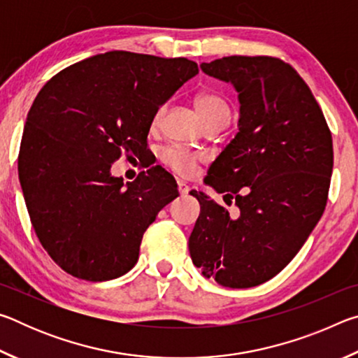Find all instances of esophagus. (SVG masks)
<instances>
[{"label": "esophagus", "instance_id": "esophagus-1", "mask_svg": "<svg viewBox=\"0 0 358 358\" xmlns=\"http://www.w3.org/2000/svg\"><path fill=\"white\" fill-rule=\"evenodd\" d=\"M177 187H178V192L181 194V196H185V194H187V192H189V189H191V187L187 186L183 180H178L177 181Z\"/></svg>", "mask_w": 358, "mask_h": 358}]
</instances>
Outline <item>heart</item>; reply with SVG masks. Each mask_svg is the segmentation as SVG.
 Returning <instances> with one entry per match:
<instances>
[{"label":"heart","instance_id":"b5f03b06","mask_svg":"<svg viewBox=\"0 0 358 358\" xmlns=\"http://www.w3.org/2000/svg\"><path fill=\"white\" fill-rule=\"evenodd\" d=\"M196 107L201 113L205 124L215 123V121H227L232 115V107L229 101L217 92H201L196 96ZM166 107L159 106L153 112L150 126L151 129H157L161 126L162 117H164ZM159 159L162 164L171 169L181 177H191L197 172V167L205 159V156L199 151L181 147V145H167L159 151Z\"/></svg>","mask_w":358,"mask_h":358}]
</instances>
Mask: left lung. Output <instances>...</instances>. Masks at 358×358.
Here are the masks:
<instances>
[{"label": "left lung", "mask_w": 358, "mask_h": 358, "mask_svg": "<svg viewBox=\"0 0 358 358\" xmlns=\"http://www.w3.org/2000/svg\"><path fill=\"white\" fill-rule=\"evenodd\" d=\"M201 68L238 92V134L210 166L205 183L235 199L240 211L230 216L191 191L201 203L191 259L224 287H254L280 273L322 216L331 132L310 87L280 58L234 55Z\"/></svg>", "instance_id": "8db88e82"}]
</instances>
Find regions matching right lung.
I'll return each mask as SVG.
<instances>
[{
    "label": "right lung",
    "instance_id": "1",
    "mask_svg": "<svg viewBox=\"0 0 358 358\" xmlns=\"http://www.w3.org/2000/svg\"><path fill=\"white\" fill-rule=\"evenodd\" d=\"M197 72L187 58L113 50L59 71L36 96L19 177L34 232L66 273L107 281L136 265L177 183L153 166L124 186L110 166L147 151L153 112Z\"/></svg>",
    "mask_w": 358,
    "mask_h": 358
}]
</instances>
